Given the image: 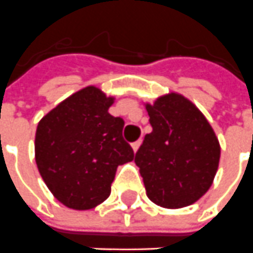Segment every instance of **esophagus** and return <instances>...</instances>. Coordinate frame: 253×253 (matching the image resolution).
<instances>
[{
  "label": "esophagus",
  "mask_w": 253,
  "mask_h": 253,
  "mask_svg": "<svg viewBox=\"0 0 253 253\" xmlns=\"http://www.w3.org/2000/svg\"><path fill=\"white\" fill-rule=\"evenodd\" d=\"M140 144H142V140H137V142H135V143H132L130 146H132V150L136 153L137 150H139V147H140Z\"/></svg>",
  "instance_id": "esophagus-1"
}]
</instances>
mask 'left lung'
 Masks as SVG:
<instances>
[{
	"mask_svg": "<svg viewBox=\"0 0 253 253\" xmlns=\"http://www.w3.org/2000/svg\"><path fill=\"white\" fill-rule=\"evenodd\" d=\"M144 107L153 130L144 136L135 164L146 194L163 208L189 207L213 183L220 160L216 133L201 110L177 92Z\"/></svg>",
	"mask_w": 253,
	"mask_h": 253,
	"instance_id": "obj_1",
	"label": "left lung"
}]
</instances>
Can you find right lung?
<instances>
[{
    "instance_id": "right-lung-1",
    "label": "right lung",
    "mask_w": 253,
    "mask_h": 253,
    "mask_svg": "<svg viewBox=\"0 0 253 253\" xmlns=\"http://www.w3.org/2000/svg\"><path fill=\"white\" fill-rule=\"evenodd\" d=\"M116 97L95 85L57 104L37 125L36 163L59 203L88 211L107 200L118 165L133 160L124 120L109 114Z\"/></svg>"
}]
</instances>
